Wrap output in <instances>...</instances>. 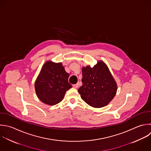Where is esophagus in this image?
I'll return each mask as SVG.
<instances>
[{"mask_svg":"<svg viewBox=\"0 0 151 151\" xmlns=\"http://www.w3.org/2000/svg\"><path fill=\"white\" fill-rule=\"evenodd\" d=\"M73 87L75 88H77L78 87V84H73Z\"/></svg>","mask_w":151,"mask_h":151,"instance_id":"34e87169","label":"esophagus"}]
</instances>
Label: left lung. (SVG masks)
<instances>
[{
    "mask_svg": "<svg viewBox=\"0 0 151 151\" xmlns=\"http://www.w3.org/2000/svg\"><path fill=\"white\" fill-rule=\"evenodd\" d=\"M83 85L78 88L81 99L96 108L107 105L117 92V84L106 64L102 61L93 67L82 68Z\"/></svg>",
    "mask_w": 151,
    "mask_h": 151,
    "instance_id": "8db88e82",
    "label": "left lung"
}]
</instances>
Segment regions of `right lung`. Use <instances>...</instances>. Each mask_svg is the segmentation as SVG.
Wrapping results in <instances>:
<instances>
[{"mask_svg":"<svg viewBox=\"0 0 151 151\" xmlns=\"http://www.w3.org/2000/svg\"><path fill=\"white\" fill-rule=\"evenodd\" d=\"M69 74L61 63L47 61L42 66L35 83L38 99L44 103L55 105L64 98L65 92L72 87L68 83Z\"/></svg>","mask_w":151,"mask_h":151,"instance_id":"1","label":"right lung"}]
</instances>
